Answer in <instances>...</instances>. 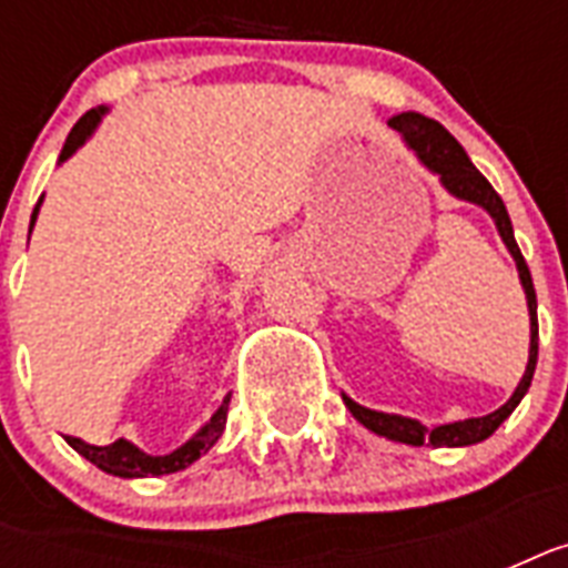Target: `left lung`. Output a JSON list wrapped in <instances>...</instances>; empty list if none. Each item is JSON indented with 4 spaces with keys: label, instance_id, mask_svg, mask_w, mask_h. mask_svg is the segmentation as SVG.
Segmentation results:
<instances>
[{
    "label": "left lung",
    "instance_id": "8db88e82",
    "mask_svg": "<svg viewBox=\"0 0 568 568\" xmlns=\"http://www.w3.org/2000/svg\"><path fill=\"white\" fill-rule=\"evenodd\" d=\"M388 126L397 129L404 135L406 146L413 150L427 171H433L439 176V182L445 185L448 194H454L457 200H466V203L480 205L489 217L498 226V235L510 250V256L516 258V267H519L521 288H525V297H528V315H530V351H528V368L521 374L519 386L510 395V400L504 406H498L495 413L480 415V418H463V422L450 424H436V427H427V424L415 422V418H404V415L392 413H377V409H368V406H359L356 400H351L347 395H342L345 406L354 413V418L359 424H365L368 430L377 433V436H386L392 442H404V445H433V448H463V445H477V442L489 439L498 427L504 424V418H510V413L519 406V400L528 395L530 379H534V368H537V354H539V324H537V292H534V280H530L528 262L521 256L519 244H516V235H513L510 214H507V205L498 196V191L489 185L484 173L477 171L471 159L466 155V150L459 146V141L450 135L448 129L436 123V120L424 118L418 111H404V114H395L388 120Z\"/></svg>",
    "mask_w": 568,
    "mask_h": 568
}]
</instances>
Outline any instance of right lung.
I'll use <instances>...</instances> for the list:
<instances>
[{"instance_id": "1", "label": "right lung", "mask_w": 568, "mask_h": 568, "mask_svg": "<svg viewBox=\"0 0 568 568\" xmlns=\"http://www.w3.org/2000/svg\"><path fill=\"white\" fill-rule=\"evenodd\" d=\"M105 111H109L105 105L84 111L82 118H79V123L70 129V135H67L64 141V150H61V155H58V164L67 162V159H70V155H73L75 150H79V146L93 135V129L100 126V120ZM38 212H40V200L38 205H34V212H31V226H34V221H38ZM226 413H230V395L223 397V404L217 406V413H214L212 418H209V422H205L203 427H200L189 442H185V445H180V448L171 450V454H164V457L144 454V450L135 448V445L126 439L111 442V445H88V442L75 439V436H67V445H70L73 450H79L84 459H91L93 466L102 468V471H109V475L114 477L173 475V471L189 468L194 459H200V454H205V450L212 448L214 442L221 439L223 427H226Z\"/></svg>"}]
</instances>
